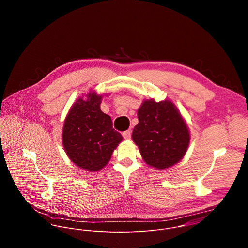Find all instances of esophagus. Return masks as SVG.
Returning <instances> with one entry per match:
<instances>
[{"instance_id": "esophagus-1", "label": "esophagus", "mask_w": 248, "mask_h": 248, "mask_svg": "<svg viewBox=\"0 0 248 248\" xmlns=\"http://www.w3.org/2000/svg\"><path fill=\"white\" fill-rule=\"evenodd\" d=\"M123 136H124V139H130V137H131V131H130V129L124 131V132H123Z\"/></svg>"}]
</instances>
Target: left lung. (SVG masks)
I'll return each instance as SVG.
<instances>
[{
	"instance_id": "8db88e82",
	"label": "left lung",
	"mask_w": 248,
	"mask_h": 248,
	"mask_svg": "<svg viewBox=\"0 0 248 248\" xmlns=\"http://www.w3.org/2000/svg\"><path fill=\"white\" fill-rule=\"evenodd\" d=\"M138 124L132 140L144 162L156 170H166L186 155L190 133L179 109L170 100H144L137 110Z\"/></svg>"
}]
</instances>
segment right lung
<instances>
[{
	"mask_svg": "<svg viewBox=\"0 0 248 248\" xmlns=\"http://www.w3.org/2000/svg\"><path fill=\"white\" fill-rule=\"evenodd\" d=\"M103 96L90 90L79 97L62 126V146L67 157L88 171H98L107 165L123 140L122 134L113 128L110 116L100 109Z\"/></svg>",
	"mask_w": 248,
	"mask_h": 248,
	"instance_id": "right-lung-1",
	"label": "right lung"
}]
</instances>
